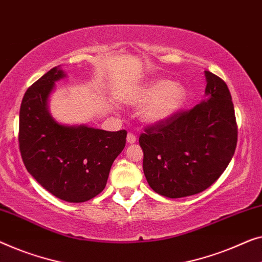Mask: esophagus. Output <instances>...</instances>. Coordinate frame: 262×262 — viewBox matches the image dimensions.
I'll return each instance as SVG.
<instances>
[{
  "instance_id": "obj_1",
  "label": "esophagus",
  "mask_w": 262,
  "mask_h": 262,
  "mask_svg": "<svg viewBox=\"0 0 262 262\" xmlns=\"http://www.w3.org/2000/svg\"><path fill=\"white\" fill-rule=\"evenodd\" d=\"M136 140H137V137L134 134H127V137H126V142L128 144H134Z\"/></svg>"
}]
</instances>
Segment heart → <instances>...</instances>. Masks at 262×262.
Listing matches in <instances>:
<instances>
[{"instance_id":"obj_1","label":"heart","mask_w":262,"mask_h":262,"mask_svg":"<svg viewBox=\"0 0 262 262\" xmlns=\"http://www.w3.org/2000/svg\"><path fill=\"white\" fill-rule=\"evenodd\" d=\"M187 98V89L182 84L169 79H157L140 87L131 101L136 105H144L139 113L144 123L159 125L175 116Z\"/></svg>"}]
</instances>
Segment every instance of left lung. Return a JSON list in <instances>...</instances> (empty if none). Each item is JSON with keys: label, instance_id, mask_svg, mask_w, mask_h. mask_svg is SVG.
<instances>
[{"label": "left lung", "instance_id": "obj_1", "mask_svg": "<svg viewBox=\"0 0 262 262\" xmlns=\"http://www.w3.org/2000/svg\"><path fill=\"white\" fill-rule=\"evenodd\" d=\"M206 75V99L146 128L139 137L143 170L159 195L180 199L206 190L232 161L237 142L232 96L226 82Z\"/></svg>", "mask_w": 262, "mask_h": 262}]
</instances>
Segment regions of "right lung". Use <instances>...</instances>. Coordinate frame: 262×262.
Listing matches in <instances>:
<instances>
[{"mask_svg": "<svg viewBox=\"0 0 262 262\" xmlns=\"http://www.w3.org/2000/svg\"><path fill=\"white\" fill-rule=\"evenodd\" d=\"M52 68L25 93L18 143L26 169L37 183L66 202H86L104 190L112 163L126 143V131L63 125L48 110L55 82L65 78Z\"/></svg>", "mask_w": 262, "mask_h": 262, "instance_id": "right-lung-1", "label": "right lung"}]
</instances>
